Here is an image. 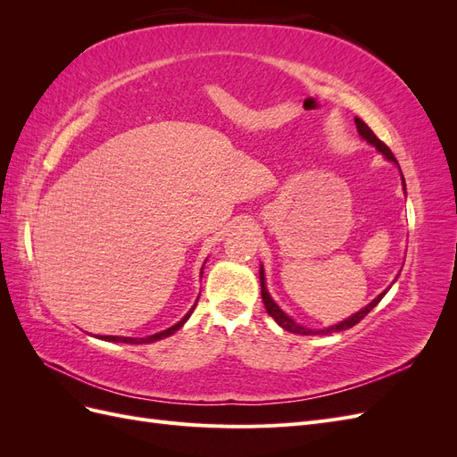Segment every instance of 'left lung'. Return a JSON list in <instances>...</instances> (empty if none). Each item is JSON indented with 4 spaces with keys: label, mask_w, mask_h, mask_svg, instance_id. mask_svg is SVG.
Returning a JSON list of instances; mask_svg holds the SVG:
<instances>
[{
    "label": "left lung",
    "mask_w": 457,
    "mask_h": 457,
    "mask_svg": "<svg viewBox=\"0 0 457 457\" xmlns=\"http://www.w3.org/2000/svg\"><path fill=\"white\" fill-rule=\"evenodd\" d=\"M354 123H356V129H358V133H361V137L364 141H368L370 145H373L376 146L381 154L389 160V162H393V163H396L398 165V162H396V158H395V154L391 152V148L386 146L383 141H379L378 137H376V133H373L366 123L361 120V118H354ZM398 170H400V165H398ZM400 175H403V171H400ZM403 185H404V192H406V183H404V177H403ZM259 280H261V297H262V303H265V309H267V312L274 318L276 320V324H278L280 328H284L286 331H292V334H299V336H320V334H336V331H343V329H349V328H353V326H356L358 322L362 320V318L378 305V303L385 297V294L389 292L391 289V286L385 289V292H381L376 299H373L370 305H366L362 311H358L356 314H353V316H349L347 320H343V322H339V324H336V326H331V328H326V329H311V328H305V326H301V324H297L295 320H292V318H289L278 305H276L274 303V299L270 297V294L267 292V286H265V270H262V265H261V269H259Z\"/></svg>",
    "instance_id": "left-lung-1"
}]
</instances>
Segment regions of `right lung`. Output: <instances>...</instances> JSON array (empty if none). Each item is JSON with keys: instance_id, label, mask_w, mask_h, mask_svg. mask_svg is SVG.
I'll return each mask as SVG.
<instances>
[{"instance_id": "obj_1", "label": "right lung", "mask_w": 457, "mask_h": 457, "mask_svg": "<svg viewBox=\"0 0 457 457\" xmlns=\"http://www.w3.org/2000/svg\"><path fill=\"white\" fill-rule=\"evenodd\" d=\"M204 269V267H202ZM198 303V301H196ZM196 303L195 305H192V309L181 318V320H179L175 326H171V328H168V329H163V331H160V334H154V336H148V337H120V336H101L99 339H104V341H116V343H131V345H141V343H154V341H158V339H163V337H170V336H173L177 329H181L183 328V324L188 320L190 318V314H192V311H195V307H196Z\"/></svg>"}]
</instances>
